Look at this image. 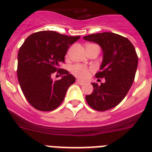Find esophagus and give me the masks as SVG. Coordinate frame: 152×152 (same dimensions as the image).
Masks as SVG:
<instances>
[{
  "label": "esophagus",
  "instance_id": "34e87169",
  "mask_svg": "<svg viewBox=\"0 0 152 152\" xmlns=\"http://www.w3.org/2000/svg\"><path fill=\"white\" fill-rule=\"evenodd\" d=\"M76 82H77V84H79V85H84L85 84V83L84 82V81H81V80H79V79H77V81H76Z\"/></svg>",
  "mask_w": 152,
  "mask_h": 152
}]
</instances>
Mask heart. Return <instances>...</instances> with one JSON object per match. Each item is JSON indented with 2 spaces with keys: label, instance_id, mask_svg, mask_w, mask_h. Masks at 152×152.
<instances>
[{
  "label": "heart",
  "instance_id": "1",
  "mask_svg": "<svg viewBox=\"0 0 152 152\" xmlns=\"http://www.w3.org/2000/svg\"><path fill=\"white\" fill-rule=\"evenodd\" d=\"M88 46V45H87ZM71 72L79 78L85 79L88 77L89 74H90V70L87 67L81 64H76L71 67Z\"/></svg>",
  "mask_w": 152,
  "mask_h": 152
}]
</instances>
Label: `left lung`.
I'll return each mask as SVG.
<instances>
[{
    "label": "left lung",
    "instance_id": "1",
    "mask_svg": "<svg viewBox=\"0 0 152 152\" xmlns=\"http://www.w3.org/2000/svg\"><path fill=\"white\" fill-rule=\"evenodd\" d=\"M83 38L102 48L103 59L95 77L105 79L101 85L91 83L94 89L85 96L87 102L99 111L113 108L124 99L134 82L138 63L135 49L128 38L111 32L92 34Z\"/></svg>",
    "mask_w": 152,
    "mask_h": 152
}]
</instances>
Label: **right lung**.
Listing matches in <instances>:
<instances>
[{"label":"right lung","instance_id":"add662e5","mask_svg":"<svg viewBox=\"0 0 152 152\" xmlns=\"http://www.w3.org/2000/svg\"><path fill=\"white\" fill-rule=\"evenodd\" d=\"M80 36L71 37L52 31L34 33L27 37L18 55V78L26 99L34 108L50 111L60 105L75 77L59 64ZM62 75L54 81L51 75Z\"/></svg>","mask_w":152,"mask_h":152}]
</instances>
